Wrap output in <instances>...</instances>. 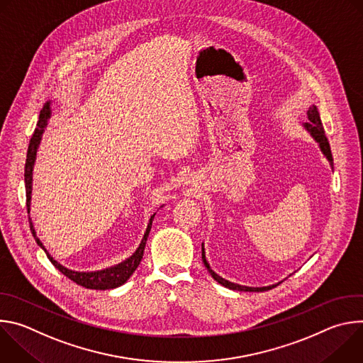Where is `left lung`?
Here are the masks:
<instances>
[{
	"label": "left lung",
	"mask_w": 363,
	"mask_h": 363,
	"mask_svg": "<svg viewBox=\"0 0 363 363\" xmlns=\"http://www.w3.org/2000/svg\"><path fill=\"white\" fill-rule=\"evenodd\" d=\"M307 118H308V122L304 125V128L310 132V135H312V136L319 142L322 152L325 153V157L329 160L330 165L333 167V157H332L330 145H329V140H328V138H326V135H325V129H323V125H322V121H320V116H319V112H318L316 106L308 108V111H307ZM202 262H203L206 270L210 272V274L213 276V279H214L216 281H218L220 284H223L224 287H228V289H231V290H240V291H264V290H270V289L276 287V286H269V287H247V286L234 284V283H231V281H228V280L220 277L218 274H216V273L211 270V267L208 266V263H206V260H205V252H203V245H202Z\"/></svg>",
	"instance_id": "8db88e82"
}]
</instances>
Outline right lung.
<instances>
[{"mask_svg": "<svg viewBox=\"0 0 363 363\" xmlns=\"http://www.w3.org/2000/svg\"><path fill=\"white\" fill-rule=\"evenodd\" d=\"M50 116V103L47 101L45 106L43 108V111L40 112V118H38V123H37V128L31 136V140H30V145H28V150H27V160H26V169H24V181H26V196H27V211L30 210V195H31V175H33V165H34V161H35V152H37V147H38V143H40V139H41V133L47 125V119ZM155 216L150 217L149 220V224H147V228H146V233L142 238V242L139 245V248L135 251V254L132 257H129L126 262L115 266V267H111V269H106V270H101V272H94V273H79V272H73V270H69L66 267H63L62 264H59L53 257H51L47 250L43 247L41 241L35 237V233H34V228H33V224L30 221V230L37 241V244L40 247H43V250L45 251L48 260L51 262V264H53L60 273H63L66 277H69L72 281H74L76 284L79 286H83L86 289H94V290H109V289H115V287H119L122 286L132 274L133 272L138 269L140 260H142V255H143V250H145V244H146V240H147V235H149V231H150V227H152V220H153Z\"/></svg>", "mask_w": 363, "mask_h": 363, "instance_id": "obj_1", "label": "right lung"}]
</instances>
